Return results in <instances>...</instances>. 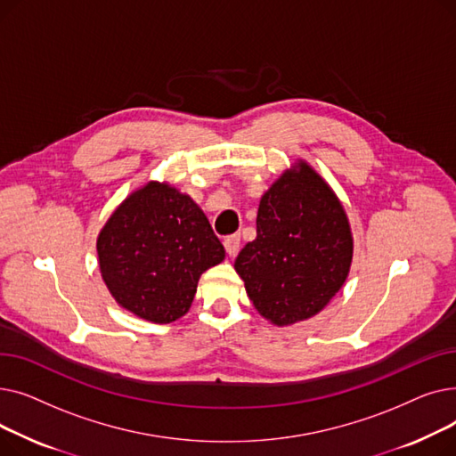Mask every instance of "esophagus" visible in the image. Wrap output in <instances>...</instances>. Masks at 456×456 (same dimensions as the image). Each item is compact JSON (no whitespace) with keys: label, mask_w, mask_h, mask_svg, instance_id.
I'll return each mask as SVG.
<instances>
[{"label":"esophagus","mask_w":456,"mask_h":456,"mask_svg":"<svg viewBox=\"0 0 456 456\" xmlns=\"http://www.w3.org/2000/svg\"><path fill=\"white\" fill-rule=\"evenodd\" d=\"M224 246H225L229 256H234L238 251H240V234H231V236H227Z\"/></svg>","instance_id":"1"}]
</instances>
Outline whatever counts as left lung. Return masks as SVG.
<instances>
[{"mask_svg": "<svg viewBox=\"0 0 456 456\" xmlns=\"http://www.w3.org/2000/svg\"><path fill=\"white\" fill-rule=\"evenodd\" d=\"M351 262L353 232L342 201L297 159L260 198L256 238L238 253L234 270L258 314L289 327L322 313Z\"/></svg>", "mask_w": 456, "mask_h": 456, "instance_id": "obj_1", "label": "left lung"}]
</instances>
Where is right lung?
I'll return each instance as SVG.
<instances>
[{
	"label": "right lung",
	"mask_w": 456,
	"mask_h": 456,
	"mask_svg": "<svg viewBox=\"0 0 456 456\" xmlns=\"http://www.w3.org/2000/svg\"><path fill=\"white\" fill-rule=\"evenodd\" d=\"M95 248L114 301L153 323L183 318L201 273L225 258L198 203L159 181L136 188L114 208Z\"/></svg>",
	"instance_id": "add662e5"
}]
</instances>
